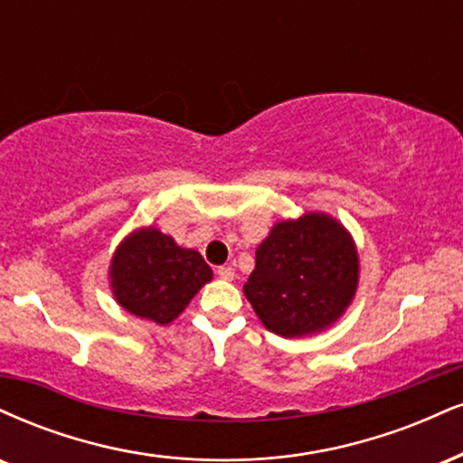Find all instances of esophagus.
<instances>
[{
    "label": "esophagus",
    "mask_w": 463,
    "mask_h": 463,
    "mask_svg": "<svg viewBox=\"0 0 463 463\" xmlns=\"http://www.w3.org/2000/svg\"><path fill=\"white\" fill-rule=\"evenodd\" d=\"M217 276H220L222 280H235V269H232V267H220V269H217Z\"/></svg>",
    "instance_id": "1"
}]
</instances>
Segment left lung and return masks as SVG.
Masks as SVG:
<instances>
[{
  "mask_svg": "<svg viewBox=\"0 0 463 463\" xmlns=\"http://www.w3.org/2000/svg\"><path fill=\"white\" fill-rule=\"evenodd\" d=\"M358 282L360 256L352 232L330 213L308 211L271 226L256 248L243 293L267 330L302 338L341 319Z\"/></svg>",
  "mask_w": 463,
  "mask_h": 463,
  "instance_id": "obj_1",
  "label": "left lung"
}]
</instances>
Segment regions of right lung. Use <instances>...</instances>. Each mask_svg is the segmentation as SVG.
<instances>
[{"instance_id": "right-lung-1", "label": "right lung", "mask_w": 463, "mask_h": 463, "mask_svg": "<svg viewBox=\"0 0 463 463\" xmlns=\"http://www.w3.org/2000/svg\"><path fill=\"white\" fill-rule=\"evenodd\" d=\"M109 288L127 313L168 326L213 280L203 254L183 248L157 226L131 231L109 260Z\"/></svg>"}]
</instances>
